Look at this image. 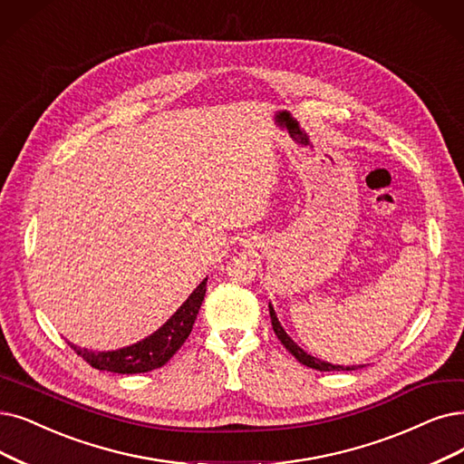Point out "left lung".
<instances>
[{
  "mask_svg": "<svg viewBox=\"0 0 464 464\" xmlns=\"http://www.w3.org/2000/svg\"><path fill=\"white\" fill-rule=\"evenodd\" d=\"M268 310H270V320H272V327H274V333L277 335V339L282 341V344L291 352V354L299 360L303 365L306 367H312V369H318V372H352V369H358V367H363V365H335V363H329V362H324L320 358H314L310 356L308 352H304L299 344H296L287 333L285 329L282 327L280 320H277L276 316V310L274 306L268 303Z\"/></svg>",
  "mask_w": 464,
  "mask_h": 464,
  "instance_id": "obj_1",
  "label": "left lung"
}]
</instances>
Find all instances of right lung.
Segmentation results:
<instances>
[{
    "instance_id": "obj_1",
    "label": "right lung",
    "mask_w": 464,
    "mask_h": 464,
    "mask_svg": "<svg viewBox=\"0 0 464 464\" xmlns=\"http://www.w3.org/2000/svg\"><path fill=\"white\" fill-rule=\"evenodd\" d=\"M208 289V277L203 280L187 301H184L173 316L165 322L152 335L146 339L129 344L118 350L108 352H92L87 348H80L76 344L68 343L73 350L78 352L91 367L101 369V372H112L121 375H133V373H146L168 363L175 352L188 339L199 306L203 303Z\"/></svg>"
}]
</instances>
